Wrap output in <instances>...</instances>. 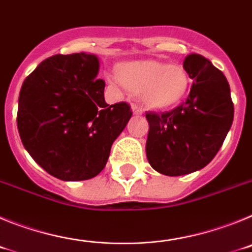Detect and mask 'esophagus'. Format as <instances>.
Here are the masks:
<instances>
[{"label":"esophagus","mask_w":252,"mask_h":252,"mask_svg":"<svg viewBox=\"0 0 252 252\" xmlns=\"http://www.w3.org/2000/svg\"><path fill=\"white\" fill-rule=\"evenodd\" d=\"M131 110H132L133 115H142V108L137 106V104H131Z\"/></svg>","instance_id":"34e87169"}]
</instances>
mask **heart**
<instances>
[{
	"mask_svg": "<svg viewBox=\"0 0 252 252\" xmlns=\"http://www.w3.org/2000/svg\"><path fill=\"white\" fill-rule=\"evenodd\" d=\"M116 77L149 108L165 110L179 103L189 90L190 78L183 65L158 60H136L116 66Z\"/></svg>",
	"mask_w": 252,
	"mask_h": 252,
	"instance_id": "obj_1",
	"label": "heart"
}]
</instances>
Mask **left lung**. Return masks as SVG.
<instances>
[{
  "label": "left lung",
  "mask_w": 252,
  "mask_h": 252,
  "mask_svg": "<svg viewBox=\"0 0 252 252\" xmlns=\"http://www.w3.org/2000/svg\"><path fill=\"white\" fill-rule=\"evenodd\" d=\"M183 66L193 79L186 102L165 112H146V157L154 169L178 177L204 168L221 149L233 121L230 84L199 54Z\"/></svg>",
  "instance_id": "obj_1"
}]
</instances>
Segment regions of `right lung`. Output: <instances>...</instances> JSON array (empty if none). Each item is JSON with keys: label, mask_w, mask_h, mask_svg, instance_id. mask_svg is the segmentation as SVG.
I'll list each match as a JSON object with an SVG mask.
<instances>
[{"label": "right lung", "mask_w": 252, "mask_h": 252, "mask_svg": "<svg viewBox=\"0 0 252 252\" xmlns=\"http://www.w3.org/2000/svg\"><path fill=\"white\" fill-rule=\"evenodd\" d=\"M95 55H53L24 81L17 128L22 145L50 175L87 180L98 175L111 146L132 116L130 104H107Z\"/></svg>", "instance_id": "add662e5"}]
</instances>
